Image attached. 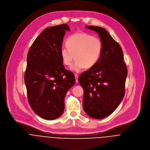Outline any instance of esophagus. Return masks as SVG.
<instances>
[{
    "label": "esophagus",
    "mask_w": 150,
    "mask_h": 150,
    "mask_svg": "<svg viewBox=\"0 0 150 150\" xmlns=\"http://www.w3.org/2000/svg\"><path fill=\"white\" fill-rule=\"evenodd\" d=\"M75 81H76V82L78 83V75H76V74H75Z\"/></svg>",
    "instance_id": "1"
}]
</instances>
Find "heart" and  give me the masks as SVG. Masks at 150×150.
<instances>
[{
  "label": "heart",
  "mask_w": 150,
  "mask_h": 150,
  "mask_svg": "<svg viewBox=\"0 0 150 150\" xmlns=\"http://www.w3.org/2000/svg\"><path fill=\"white\" fill-rule=\"evenodd\" d=\"M66 44L67 47H62L60 50L62 62L65 65L69 66L75 58L76 60L71 69L76 72L84 67L86 69L93 67L99 59L102 51L100 39L85 33L71 35Z\"/></svg>",
  "instance_id": "b5f03b06"
}]
</instances>
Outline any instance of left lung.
I'll use <instances>...</instances> for the list:
<instances>
[{"label": "left lung", "instance_id": "left-lung-1", "mask_svg": "<svg viewBox=\"0 0 150 150\" xmlns=\"http://www.w3.org/2000/svg\"><path fill=\"white\" fill-rule=\"evenodd\" d=\"M85 27L98 33L102 51L97 63L82 73L78 81L84 92L85 112L92 118L101 119L111 115L123 99L127 69L120 45L105 28Z\"/></svg>", "mask_w": 150, "mask_h": 150}]
</instances>
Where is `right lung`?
<instances>
[{
	"label": "right lung",
	"instance_id": "add662e5",
	"mask_svg": "<svg viewBox=\"0 0 150 150\" xmlns=\"http://www.w3.org/2000/svg\"><path fill=\"white\" fill-rule=\"evenodd\" d=\"M67 24L47 27L34 40L27 58L24 82L33 111L45 120L59 117L67 92L74 85V73L65 69L60 50Z\"/></svg>",
	"mask_w": 150,
	"mask_h": 150
}]
</instances>
